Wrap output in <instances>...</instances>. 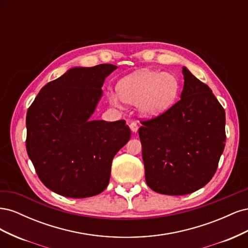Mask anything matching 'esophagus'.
I'll use <instances>...</instances> for the list:
<instances>
[{"mask_svg":"<svg viewBox=\"0 0 248 248\" xmlns=\"http://www.w3.org/2000/svg\"><path fill=\"white\" fill-rule=\"evenodd\" d=\"M129 127H130V129H131V131L132 132H138V130H139V125L136 123V122H131L130 124H129Z\"/></svg>","mask_w":248,"mask_h":248,"instance_id":"esophagus-1","label":"esophagus"}]
</instances>
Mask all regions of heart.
<instances>
[{
  "label": "heart",
  "instance_id": "obj_1",
  "mask_svg": "<svg viewBox=\"0 0 248 248\" xmlns=\"http://www.w3.org/2000/svg\"><path fill=\"white\" fill-rule=\"evenodd\" d=\"M180 84L176 76L168 72L140 70L126 77L118 85V93L109 92L112 106L122 101L139 104L146 117H156L169 110L177 100Z\"/></svg>",
  "mask_w": 248,
  "mask_h": 248
}]
</instances>
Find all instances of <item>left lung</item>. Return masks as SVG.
Instances as JSON below:
<instances>
[{"mask_svg": "<svg viewBox=\"0 0 248 248\" xmlns=\"http://www.w3.org/2000/svg\"><path fill=\"white\" fill-rule=\"evenodd\" d=\"M181 99L144 120L139 134L145 178L152 190L184 196L214 176L226 146V111L206 84L183 67Z\"/></svg>", "mask_w": 248, "mask_h": 248, "instance_id": "left-lung-1", "label": "left lung"}]
</instances>
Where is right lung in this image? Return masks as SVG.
Returning a JSON list of instances; mask_svg holds the SVG:
<instances>
[{
    "mask_svg": "<svg viewBox=\"0 0 248 248\" xmlns=\"http://www.w3.org/2000/svg\"><path fill=\"white\" fill-rule=\"evenodd\" d=\"M111 64L76 67L44 86L27 112L26 147L48 189L63 197H93L107 188L111 161L129 140L125 120H91Z\"/></svg>",
    "mask_w": 248,
    "mask_h": 248,
    "instance_id": "1",
    "label": "right lung"
}]
</instances>
